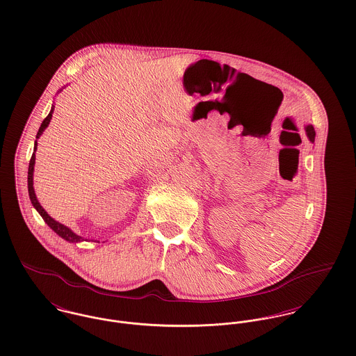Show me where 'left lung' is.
<instances>
[{
	"instance_id": "obj_1",
	"label": "left lung",
	"mask_w": 356,
	"mask_h": 356,
	"mask_svg": "<svg viewBox=\"0 0 356 356\" xmlns=\"http://www.w3.org/2000/svg\"><path fill=\"white\" fill-rule=\"evenodd\" d=\"M305 131H306V136L309 138V140L312 143H314V137H316V131H314V127L312 124H306L305 126Z\"/></svg>"
}]
</instances>
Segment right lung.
Segmentation results:
<instances>
[{
	"label": "right lung",
	"mask_w": 356,
	"mask_h": 356,
	"mask_svg": "<svg viewBox=\"0 0 356 356\" xmlns=\"http://www.w3.org/2000/svg\"><path fill=\"white\" fill-rule=\"evenodd\" d=\"M62 90V89H60ZM59 90V92H60ZM53 112H54V106H51V110L50 113L46 116V119L42 122L40 127H39V131L36 134V138L40 137L43 134V131L47 129V126L50 124V120L53 118ZM36 147H38V142L35 140V145H33V153H32V157H31V161H29V166H28V193H29V199H31V203L32 206L36 209V211L40 214V217L43 218V220L50 226V229H53L55 233L62 237L63 240L69 241V243H82V241H88L86 238H83L81 236L76 234L70 227L62 225L60 222L55 220L54 218H51L47 211L42 207V204L39 203L36 195H35V190H33V166H35V152H36ZM92 241V240H90Z\"/></svg>",
	"instance_id": "right-lung-1"
}]
</instances>
